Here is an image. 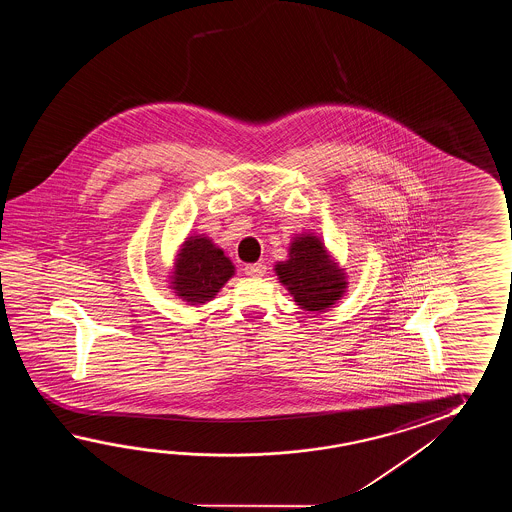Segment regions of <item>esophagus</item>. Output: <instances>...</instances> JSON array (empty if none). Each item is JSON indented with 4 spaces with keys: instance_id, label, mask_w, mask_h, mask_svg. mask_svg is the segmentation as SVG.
I'll list each match as a JSON object with an SVG mask.
<instances>
[{
    "instance_id": "34e87169",
    "label": "esophagus",
    "mask_w": 512,
    "mask_h": 512,
    "mask_svg": "<svg viewBox=\"0 0 512 512\" xmlns=\"http://www.w3.org/2000/svg\"><path fill=\"white\" fill-rule=\"evenodd\" d=\"M245 274L251 276V278H261L265 274V265L261 263H249L245 265Z\"/></svg>"
}]
</instances>
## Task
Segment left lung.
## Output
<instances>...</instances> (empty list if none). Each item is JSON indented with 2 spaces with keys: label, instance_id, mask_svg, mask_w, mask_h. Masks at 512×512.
<instances>
[{
  "label": "left lung",
  "instance_id": "obj_1",
  "mask_svg": "<svg viewBox=\"0 0 512 512\" xmlns=\"http://www.w3.org/2000/svg\"><path fill=\"white\" fill-rule=\"evenodd\" d=\"M280 282L305 311H326L348 289L346 272L315 234H300L291 241L289 258L274 265Z\"/></svg>",
  "mask_w": 512,
  "mask_h": 512
}]
</instances>
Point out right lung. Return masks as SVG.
<instances>
[{"label":"right lung","mask_w":512,"mask_h":512,"mask_svg":"<svg viewBox=\"0 0 512 512\" xmlns=\"http://www.w3.org/2000/svg\"><path fill=\"white\" fill-rule=\"evenodd\" d=\"M234 265L205 234L186 238L170 276L172 289L190 305L207 304L234 276Z\"/></svg>","instance_id":"1"}]
</instances>
